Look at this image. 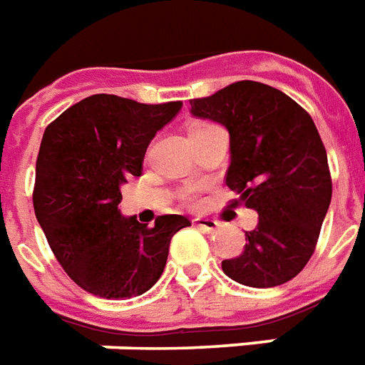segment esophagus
<instances>
[{
	"instance_id": "34e87169",
	"label": "esophagus",
	"mask_w": 365,
	"mask_h": 365,
	"mask_svg": "<svg viewBox=\"0 0 365 365\" xmlns=\"http://www.w3.org/2000/svg\"><path fill=\"white\" fill-rule=\"evenodd\" d=\"M193 224H195L199 230H203V232H217L218 226H220L218 220H215V218H195Z\"/></svg>"
}]
</instances>
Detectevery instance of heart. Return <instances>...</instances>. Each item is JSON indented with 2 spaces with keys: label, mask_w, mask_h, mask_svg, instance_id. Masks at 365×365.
I'll use <instances>...</instances> for the list:
<instances>
[{
  "label": "heart",
  "mask_w": 365,
  "mask_h": 365,
  "mask_svg": "<svg viewBox=\"0 0 365 365\" xmlns=\"http://www.w3.org/2000/svg\"><path fill=\"white\" fill-rule=\"evenodd\" d=\"M217 128V125H212V123H193L190 128V137L191 135H197V133H203V131H209V129ZM182 199L185 201L187 205H193L197 201V191L195 190H183L182 191Z\"/></svg>",
  "instance_id": "b5f03b06"
}]
</instances>
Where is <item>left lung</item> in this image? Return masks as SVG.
<instances>
[{"label": "left lung", "mask_w": 365, "mask_h": 365, "mask_svg": "<svg viewBox=\"0 0 365 365\" xmlns=\"http://www.w3.org/2000/svg\"><path fill=\"white\" fill-rule=\"evenodd\" d=\"M191 114L218 121L230 133L226 185L232 207L255 209L244 251L224 259L240 284L272 288L294 279L315 251L333 182L325 145L312 115L279 88L237 81L212 96L190 100Z\"/></svg>", "instance_id": "8db88e82"}]
</instances>
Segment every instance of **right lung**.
<instances>
[{
  "label": "right lung",
  "instance_id": "obj_1",
  "mask_svg": "<svg viewBox=\"0 0 365 365\" xmlns=\"http://www.w3.org/2000/svg\"><path fill=\"white\" fill-rule=\"evenodd\" d=\"M180 108L93 94L46 128L34 212L58 263L86 292L106 299L147 292L164 271L172 236L191 224L162 215L147 226L118 210L121 183L141 175L148 143Z\"/></svg>",
  "mask_w": 365,
  "mask_h": 365
}]
</instances>
